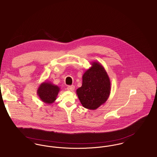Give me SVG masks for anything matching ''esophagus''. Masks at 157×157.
<instances>
[{
    "label": "esophagus",
    "instance_id": "34e87169",
    "mask_svg": "<svg viewBox=\"0 0 157 157\" xmlns=\"http://www.w3.org/2000/svg\"><path fill=\"white\" fill-rule=\"evenodd\" d=\"M67 90L70 92H73L75 90V86H70L67 87Z\"/></svg>",
    "mask_w": 157,
    "mask_h": 157
}]
</instances>
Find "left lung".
I'll return each mask as SVG.
<instances>
[{"mask_svg": "<svg viewBox=\"0 0 157 157\" xmlns=\"http://www.w3.org/2000/svg\"><path fill=\"white\" fill-rule=\"evenodd\" d=\"M91 65L82 75V86L76 92L84 107L95 110L108 99L111 84L108 74L101 63L94 61Z\"/></svg>", "mask_w": 157, "mask_h": 157, "instance_id": "obj_1", "label": "left lung"}]
</instances>
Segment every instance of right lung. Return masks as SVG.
<instances>
[{
  "label": "right lung",
  "mask_w": 157,
  "mask_h": 157,
  "mask_svg": "<svg viewBox=\"0 0 157 157\" xmlns=\"http://www.w3.org/2000/svg\"><path fill=\"white\" fill-rule=\"evenodd\" d=\"M60 91V88L49 81H45L40 84L37 90V94L40 99L47 104L53 103L56 99Z\"/></svg>",
  "instance_id": "add662e5"
}]
</instances>
